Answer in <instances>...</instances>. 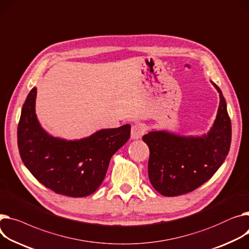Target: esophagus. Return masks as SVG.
I'll list each match as a JSON object with an SVG mask.
<instances>
[{
    "label": "esophagus",
    "instance_id": "1",
    "mask_svg": "<svg viewBox=\"0 0 249 249\" xmlns=\"http://www.w3.org/2000/svg\"><path fill=\"white\" fill-rule=\"evenodd\" d=\"M145 133V126L141 123H136L131 128V138L139 139Z\"/></svg>",
    "mask_w": 249,
    "mask_h": 249
}]
</instances>
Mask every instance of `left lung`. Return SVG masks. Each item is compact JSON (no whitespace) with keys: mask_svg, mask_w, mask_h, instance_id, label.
<instances>
[{"mask_svg":"<svg viewBox=\"0 0 249 249\" xmlns=\"http://www.w3.org/2000/svg\"><path fill=\"white\" fill-rule=\"evenodd\" d=\"M216 119L207 135L183 137L166 131L143 136L150 156L148 175L152 186L164 196H178L201 186L224 162L231 143V122L221 90Z\"/></svg>","mask_w":249,"mask_h":249,"instance_id":"obj_1","label":"left lung"}]
</instances>
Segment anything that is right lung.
<instances>
[{
  "label": "right lung",
  "instance_id": "add662e5",
  "mask_svg": "<svg viewBox=\"0 0 249 249\" xmlns=\"http://www.w3.org/2000/svg\"><path fill=\"white\" fill-rule=\"evenodd\" d=\"M37 89L33 88L22 108L18 147L25 166L40 183L57 194L84 197L103 182L113 154L130 138L129 124L103 129L90 137L67 141L50 136L35 113Z\"/></svg>",
  "mask_w": 249,
  "mask_h": 249
}]
</instances>
